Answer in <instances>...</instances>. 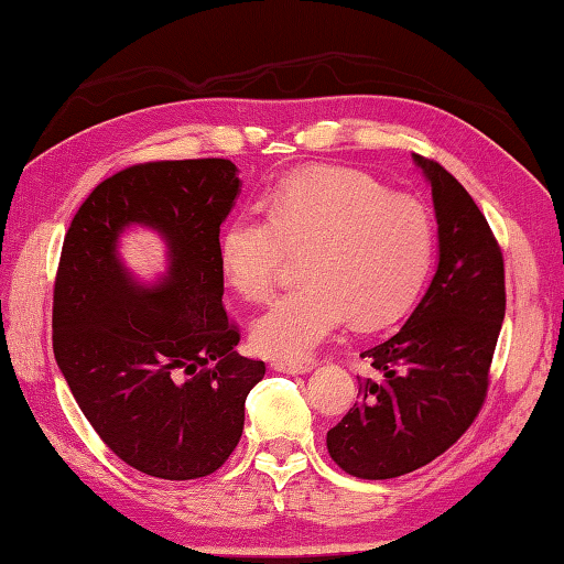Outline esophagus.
Listing matches in <instances>:
<instances>
[{
  "label": "esophagus",
  "mask_w": 564,
  "mask_h": 564,
  "mask_svg": "<svg viewBox=\"0 0 564 564\" xmlns=\"http://www.w3.org/2000/svg\"><path fill=\"white\" fill-rule=\"evenodd\" d=\"M272 368L280 373H310L312 364H300V360H272Z\"/></svg>",
  "instance_id": "1"
}]
</instances>
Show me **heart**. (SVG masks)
I'll use <instances>...</instances> for the list:
<instances>
[{
  "instance_id": "heart-1",
  "label": "heart",
  "mask_w": 564,
  "mask_h": 564,
  "mask_svg": "<svg viewBox=\"0 0 564 564\" xmlns=\"http://www.w3.org/2000/svg\"><path fill=\"white\" fill-rule=\"evenodd\" d=\"M264 210H240L218 236L226 282L264 300L290 252H302L304 282L278 296L252 324L264 356L304 360L348 318L380 326L417 300L434 258V220L417 198L390 194L354 169H314L286 178Z\"/></svg>"
}]
</instances>
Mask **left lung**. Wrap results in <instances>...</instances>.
<instances>
[{
  "label": "left lung",
  "mask_w": 564,
  "mask_h": 564,
  "mask_svg": "<svg viewBox=\"0 0 564 564\" xmlns=\"http://www.w3.org/2000/svg\"><path fill=\"white\" fill-rule=\"evenodd\" d=\"M432 184L440 268L395 336L364 350L380 380L328 430L332 459L358 479H395L437 459L479 417L506 316L503 252L456 178L414 154Z\"/></svg>",
  "instance_id": "left-lung-1"
}]
</instances>
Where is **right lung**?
I'll return each instance as SVG.
<instances>
[{"label": "right lung", "instance_id": "obj_1", "mask_svg": "<svg viewBox=\"0 0 564 564\" xmlns=\"http://www.w3.org/2000/svg\"><path fill=\"white\" fill-rule=\"evenodd\" d=\"M230 159L144 162L105 178L63 238L53 282V356L78 408L132 469L169 481L214 474L238 447L246 398L264 376L223 310L220 223L238 196ZM144 221L173 250L147 291L113 242Z\"/></svg>", "mask_w": 564, "mask_h": 564}]
</instances>
